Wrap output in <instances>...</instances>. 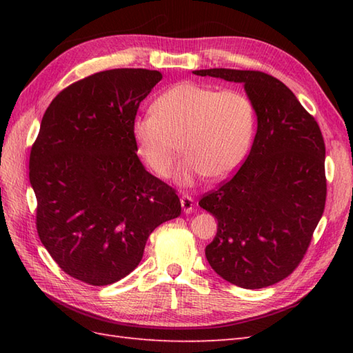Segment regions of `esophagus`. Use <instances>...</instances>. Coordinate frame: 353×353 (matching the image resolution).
I'll return each mask as SVG.
<instances>
[{
    "instance_id": "esophagus-1",
    "label": "esophagus",
    "mask_w": 353,
    "mask_h": 353,
    "mask_svg": "<svg viewBox=\"0 0 353 353\" xmlns=\"http://www.w3.org/2000/svg\"><path fill=\"white\" fill-rule=\"evenodd\" d=\"M181 205H182L183 212H186V214L194 211V199L191 196H186V194H183V196L181 197Z\"/></svg>"
}]
</instances>
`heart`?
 Segmentation results:
<instances>
[{"mask_svg": "<svg viewBox=\"0 0 353 353\" xmlns=\"http://www.w3.org/2000/svg\"><path fill=\"white\" fill-rule=\"evenodd\" d=\"M152 112L134 119L132 130L141 157L159 177L171 176L181 145L186 156L179 181L185 185L228 177L250 148L254 108L236 89L182 81L157 97Z\"/></svg>", "mask_w": 353, "mask_h": 353, "instance_id": "obj_1", "label": "heart"}]
</instances>
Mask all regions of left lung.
Segmentation results:
<instances>
[{
    "label": "left lung",
    "instance_id": "8db88e82",
    "mask_svg": "<svg viewBox=\"0 0 353 353\" xmlns=\"http://www.w3.org/2000/svg\"><path fill=\"white\" fill-rule=\"evenodd\" d=\"M194 74L244 83L258 115L241 168L199 201L219 223L206 259L236 287H270L299 267L323 215V134L296 95L270 74L224 68Z\"/></svg>",
    "mask_w": 353,
    "mask_h": 353
}]
</instances>
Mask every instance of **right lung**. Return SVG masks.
I'll list each match as a JSON object with an SVG mask.
<instances>
[{"instance_id":"obj_1","label":"right lung","mask_w":353,"mask_h":353,"mask_svg":"<svg viewBox=\"0 0 353 353\" xmlns=\"http://www.w3.org/2000/svg\"><path fill=\"white\" fill-rule=\"evenodd\" d=\"M159 71L95 72L45 110L30 152L36 230L66 274L104 287L132 273L150 234L182 212L176 190L142 167L133 138Z\"/></svg>"}]
</instances>
